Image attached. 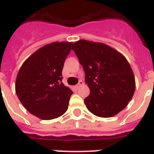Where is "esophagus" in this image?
Returning <instances> with one entry per match:
<instances>
[{"instance_id": "esophagus-1", "label": "esophagus", "mask_w": 154, "mask_h": 154, "mask_svg": "<svg viewBox=\"0 0 154 154\" xmlns=\"http://www.w3.org/2000/svg\"><path fill=\"white\" fill-rule=\"evenodd\" d=\"M83 85H84V82H82V81H80V82H78V84L76 85V88H77V89H78V88H80L81 86H82Z\"/></svg>"}]
</instances>
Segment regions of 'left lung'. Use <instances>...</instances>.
<instances>
[{
	"label": "left lung",
	"mask_w": 154,
	"mask_h": 154,
	"mask_svg": "<svg viewBox=\"0 0 154 154\" xmlns=\"http://www.w3.org/2000/svg\"><path fill=\"white\" fill-rule=\"evenodd\" d=\"M72 49L85 72L90 94L85 99L89 111L111 117L126 107L135 91L130 65L122 53L107 45L80 40Z\"/></svg>",
	"instance_id": "1"
}]
</instances>
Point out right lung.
I'll use <instances>...</instances> for the list:
<instances>
[{
	"label": "right lung",
	"mask_w": 154,
	"mask_h": 154,
	"mask_svg": "<svg viewBox=\"0 0 154 154\" xmlns=\"http://www.w3.org/2000/svg\"><path fill=\"white\" fill-rule=\"evenodd\" d=\"M72 42H53L32 53L21 65L16 94L26 109L42 120L60 117L72 91L62 83L63 66Z\"/></svg>",
	"instance_id": "right-lung-1"
}]
</instances>
